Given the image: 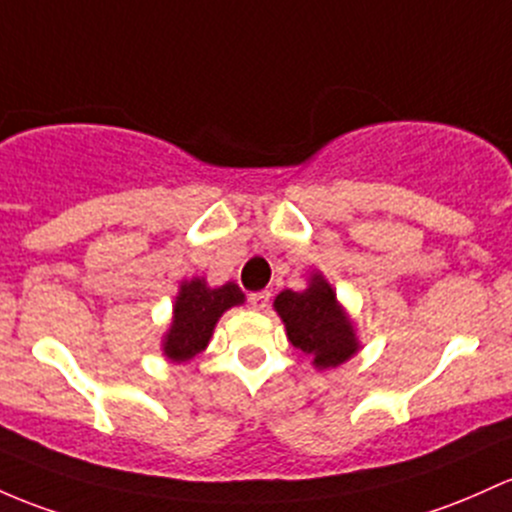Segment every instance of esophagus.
Returning <instances> with one entry per match:
<instances>
[{"label": "esophagus", "mask_w": 512, "mask_h": 512, "mask_svg": "<svg viewBox=\"0 0 512 512\" xmlns=\"http://www.w3.org/2000/svg\"><path fill=\"white\" fill-rule=\"evenodd\" d=\"M269 299H272V294L269 291H255V294H250V306L255 308V311H265L269 306Z\"/></svg>", "instance_id": "34e87169"}]
</instances>
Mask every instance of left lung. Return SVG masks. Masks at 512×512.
Wrapping results in <instances>:
<instances>
[{
    "instance_id": "8db88e82",
    "label": "left lung",
    "mask_w": 512,
    "mask_h": 512,
    "mask_svg": "<svg viewBox=\"0 0 512 512\" xmlns=\"http://www.w3.org/2000/svg\"><path fill=\"white\" fill-rule=\"evenodd\" d=\"M272 306L282 318L286 338L311 357L318 372L340 367L362 350L350 313L320 272L308 277V286L303 291L284 289Z\"/></svg>"
}]
</instances>
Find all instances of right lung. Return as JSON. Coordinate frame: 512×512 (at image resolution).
<instances>
[{
    "label": "right lung",
    "mask_w": 512,
    "mask_h": 512,
    "mask_svg": "<svg viewBox=\"0 0 512 512\" xmlns=\"http://www.w3.org/2000/svg\"><path fill=\"white\" fill-rule=\"evenodd\" d=\"M243 303L245 294L235 282L209 286L206 277L184 279L172 303V323L162 335V355L177 364L194 359L209 347L223 313Z\"/></svg>",
    "instance_id": "right-lung-1"
}]
</instances>
